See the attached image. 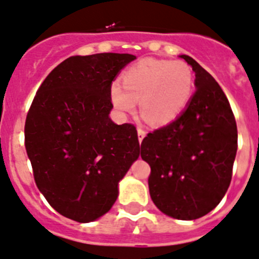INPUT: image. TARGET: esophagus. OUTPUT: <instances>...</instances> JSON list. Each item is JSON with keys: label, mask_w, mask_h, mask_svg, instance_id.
I'll list each match as a JSON object with an SVG mask.
<instances>
[{"label": "esophagus", "mask_w": 259, "mask_h": 259, "mask_svg": "<svg viewBox=\"0 0 259 259\" xmlns=\"http://www.w3.org/2000/svg\"><path fill=\"white\" fill-rule=\"evenodd\" d=\"M137 132H138V140H140V142H142V140L146 136V132L142 127H137Z\"/></svg>", "instance_id": "esophagus-1"}]
</instances>
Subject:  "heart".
Here are the masks:
<instances>
[{"instance_id":"1","label":"heart","mask_w":259,"mask_h":259,"mask_svg":"<svg viewBox=\"0 0 259 259\" xmlns=\"http://www.w3.org/2000/svg\"><path fill=\"white\" fill-rule=\"evenodd\" d=\"M193 93V72L183 60L143 59L127 68L110 87L113 105L133 112L140 101L141 113L153 125H166L184 112Z\"/></svg>"}]
</instances>
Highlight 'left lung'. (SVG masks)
Here are the masks:
<instances>
[{"label":"left lung","mask_w":259,"mask_h":259,"mask_svg":"<svg viewBox=\"0 0 259 259\" xmlns=\"http://www.w3.org/2000/svg\"><path fill=\"white\" fill-rule=\"evenodd\" d=\"M196 92L175 121L150 132L141 156L150 164L151 200L163 213L195 220L220 203L232 180L237 125L219 82L191 56Z\"/></svg>","instance_id":"8db88e82"}]
</instances>
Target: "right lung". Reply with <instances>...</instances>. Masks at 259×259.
Masks as SVG:
<instances>
[{"label":"right lung","instance_id":"obj_1","mask_svg":"<svg viewBox=\"0 0 259 259\" xmlns=\"http://www.w3.org/2000/svg\"><path fill=\"white\" fill-rule=\"evenodd\" d=\"M134 59L113 52L71 56L40 84L26 117L36 187L56 212L77 223L112 208L118 182L140 156L136 126L109 118L112 81Z\"/></svg>","mask_w":259,"mask_h":259}]
</instances>
